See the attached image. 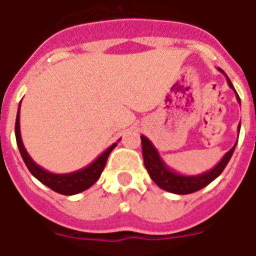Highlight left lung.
<instances>
[{"label":"left lung","instance_id":"left-lung-1","mask_svg":"<svg viewBox=\"0 0 256 256\" xmlns=\"http://www.w3.org/2000/svg\"><path fill=\"white\" fill-rule=\"evenodd\" d=\"M218 70L220 73H223L226 76V73L223 72L222 69ZM227 84L232 90L235 92L234 86L231 84L230 78L227 77ZM236 94V100L240 104V98H239L238 92H235ZM239 130H240V124L238 126V136ZM140 140H142V154H144V164L146 170L148 171V175L150 178L154 180V182L158 184V186L162 188V190H166L168 192H174V194L184 195V194H191V192H195V191L200 190L203 187H206L207 184H210L215 178H218L219 175L222 174V171L224 170V168L228 164V160H231V156L235 150V146H236V142L231 148V150L223 156V158L220 160L216 166L211 168L208 171H204L202 174L198 175H183L179 174L176 171H174L172 168H170L168 164H164V160H162V156H160V152L156 148V146L152 144V140L146 138L144 136H140Z\"/></svg>","mask_w":256,"mask_h":256}]
</instances>
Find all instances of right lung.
Wrapping results in <instances>:
<instances>
[{
    "label": "right lung",
    "mask_w": 256,
    "mask_h": 256,
    "mask_svg": "<svg viewBox=\"0 0 256 256\" xmlns=\"http://www.w3.org/2000/svg\"><path fill=\"white\" fill-rule=\"evenodd\" d=\"M20 106H21V102H20ZM20 106H18L17 118H16V140H17V146L20 148V152H21L22 160L25 162L26 168H29L30 172L33 174V176H36L45 186L62 195L78 194V192L88 190V187H92L100 179V174H102V171L106 166V160H108L110 152H112V148L116 146V144H112L96 160H92V164H88L86 168H81V170L68 172V174L50 172V171L45 170L41 166H38L32 160L29 152H26L21 138V130H20Z\"/></svg>",
    "instance_id": "right-lung-1"
}]
</instances>
